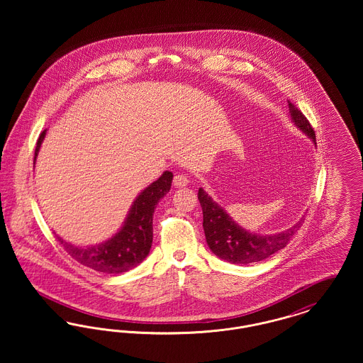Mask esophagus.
Returning a JSON list of instances; mask_svg holds the SVG:
<instances>
[{"instance_id":"obj_1","label":"esophagus","mask_w":363,"mask_h":363,"mask_svg":"<svg viewBox=\"0 0 363 363\" xmlns=\"http://www.w3.org/2000/svg\"><path fill=\"white\" fill-rule=\"evenodd\" d=\"M174 186L177 188H184L189 184V178L185 174H175L173 179Z\"/></svg>"}]
</instances>
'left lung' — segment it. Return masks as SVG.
<instances>
[{
  "mask_svg": "<svg viewBox=\"0 0 363 363\" xmlns=\"http://www.w3.org/2000/svg\"><path fill=\"white\" fill-rule=\"evenodd\" d=\"M294 123L315 143V133L303 113L289 101ZM199 201L203 208V227L209 249L220 259L233 264H250L268 259L286 247L294 234L302 225L299 220L289 230L274 235H259L237 225L204 190L199 189Z\"/></svg>",
  "mask_w": 363,
  "mask_h": 363,
  "instance_id": "8db88e82",
  "label": "left lung"
}]
</instances>
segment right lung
Here are the masks:
<instances>
[{"label": "right lung", "mask_w": 363, "mask_h": 363, "mask_svg": "<svg viewBox=\"0 0 363 363\" xmlns=\"http://www.w3.org/2000/svg\"><path fill=\"white\" fill-rule=\"evenodd\" d=\"M45 135L46 130L39 135L36 141L34 163ZM172 181L173 173L164 172L159 179L143 190L130 208L121 230L108 241L96 246L79 247L61 240L58 235L57 240L72 259L94 271L116 275L138 267L150 253L154 211L159 200L172 188Z\"/></svg>", "instance_id": "add662e5"}]
</instances>
